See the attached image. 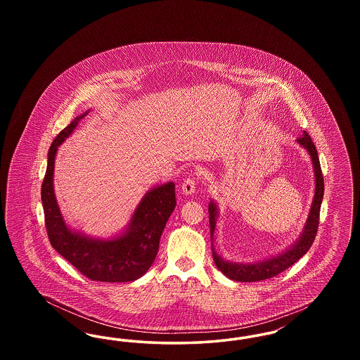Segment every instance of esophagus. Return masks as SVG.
Wrapping results in <instances>:
<instances>
[{
    "mask_svg": "<svg viewBox=\"0 0 360 360\" xmlns=\"http://www.w3.org/2000/svg\"><path fill=\"white\" fill-rule=\"evenodd\" d=\"M195 179L193 178V176H188L186 178L185 181H184V184H182V193L185 194V195H190V194H193L194 191H195Z\"/></svg>",
    "mask_w": 360,
    "mask_h": 360,
    "instance_id": "34e87169",
    "label": "esophagus"
}]
</instances>
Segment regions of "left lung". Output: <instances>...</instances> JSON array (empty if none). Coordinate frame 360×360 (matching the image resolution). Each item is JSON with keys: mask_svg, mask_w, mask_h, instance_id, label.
I'll return each instance as SVG.
<instances>
[{"mask_svg": "<svg viewBox=\"0 0 360 360\" xmlns=\"http://www.w3.org/2000/svg\"><path fill=\"white\" fill-rule=\"evenodd\" d=\"M297 141L310 155V159H311V163H313V170H314V179H316L314 198H313V202L310 206L308 220H307L305 228H304L300 239L297 240L290 248L286 250L285 252H282L276 257L264 259L262 262L251 263V264L250 263L248 264L233 263V262L225 260L216 252V250L213 248V243H212L213 260H214L217 269L226 278L238 281V282H257V281L273 278L275 275L281 274L282 271L289 269L300 257H304L308 252L310 245L313 244L316 233H317V229H319L320 207H321L323 197H324V178H323L319 154H317L314 143L311 141V137L309 136L307 132H304L301 136L297 139ZM207 212H209V224H210V236H212V241H213L216 221H217V216H219L217 205L213 201H210Z\"/></svg>", "mask_w": 360, "mask_h": 360, "instance_id": "left-lung-1", "label": "left lung"}]
</instances>
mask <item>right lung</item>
I'll use <instances>...</instances> for the list:
<instances>
[{"mask_svg": "<svg viewBox=\"0 0 360 360\" xmlns=\"http://www.w3.org/2000/svg\"><path fill=\"white\" fill-rule=\"evenodd\" d=\"M75 117L59 132L49 151L47 170L41 184V202L47 235L55 251L91 281L131 282L146 274L159 250V240L175 209V185L167 182L146 193L127 231L113 239H93L71 231L65 223L53 193V163L58 147L74 132Z\"/></svg>", "mask_w": 360, "mask_h": 360, "instance_id": "add662e5", "label": "right lung"}]
</instances>
